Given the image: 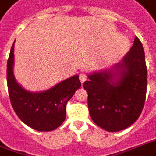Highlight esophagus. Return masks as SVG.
Returning <instances> with one entry per match:
<instances>
[{"label":"esophagus","mask_w":156,"mask_h":156,"mask_svg":"<svg viewBox=\"0 0 156 156\" xmlns=\"http://www.w3.org/2000/svg\"><path fill=\"white\" fill-rule=\"evenodd\" d=\"M86 79H87V76H86V74H85L84 73H80V75H79V80H80V82L83 83Z\"/></svg>","instance_id":"1"}]
</instances>
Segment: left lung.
Returning a JSON list of instances; mask_svg holds the SVG:
<instances>
[{
    "label": "left lung",
    "mask_w": 156,
    "mask_h": 156,
    "mask_svg": "<svg viewBox=\"0 0 156 156\" xmlns=\"http://www.w3.org/2000/svg\"><path fill=\"white\" fill-rule=\"evenodd\" d=\"M144 50L136 36L122 61L88 75L83 83L92 121L109 132L121 131L142 113L147 91Z\"/></svg>",
    "instance_id": "obj_1"
}]
</instances>
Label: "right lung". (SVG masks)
<instances>
[{"mask_svg": "<svg viewBox=\"0 0 156 156\" xmlns=\"http://www.w3.org/2000/svg\"><path fill=\"white\" fill-rule=\"evenodd\" d=\"M14 42L7 65V81L11 105L21 121L37 131H51L66 116V104L80 88L78 75L61 81L44 91L32 92L20 84L14 74Z\"/></svg>", "mask_w": 156, "mask_h": 156, "instance_id": "right-lung-1", "label": "right lung"}]
</instances>
